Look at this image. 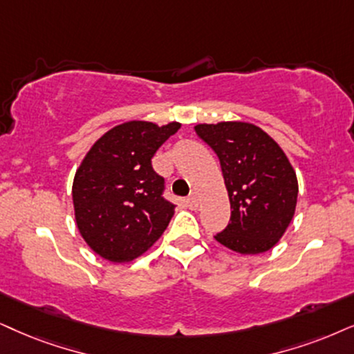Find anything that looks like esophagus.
I'll list each match as a JSON object with an SVG mask.
<instances>
[{
	"instance_id": "1",
	"label": "esophagus",
	"mask_w": 354,
	"mask_h": 354,
	"mask_svg": "<svg viewBox=\"0 0 354 354\" xmlns=\"http://www.w3.org/2000/svg\"><path fill=\"white\" fill-rule=\"evenodd\" d=\"M186 204H187V207L189 209H198V205H199V199H198V196L194 194V192H192L191 196H187V199H186Z\"/></svg>"
}]
</instances>
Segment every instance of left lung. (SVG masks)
Here are the masks:
<instances>
[{
    "label": "left lung",
    "instance_id": "obj_1",
    "mask_svg": "<svg viewBox=\"0 0 354 354\" xmlns=\"http://www.w3.org/2000/svg\"><path fill=\"white\" fill-rule=\"evenodd\" d=\"M194 131L221 160L232 216L216 239L241 254L271 250L284 235L297 204V176L265 131L248 122L198 124Z\"/></svg>",
    "mask_w": 354,
    "mask_h": 354
}]
</instances>
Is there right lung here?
<instances>
[{
	"label": "right lung",
	"instance_id": "right-lung-1",
	"mask_svg": "<svg viewBox=\"0 0 354 354\" xmlns=\"http://www.w3.org/2000/svg\"><path fill=\"white\" fill-rule=\"evenodd\" d=\"M180 122L156 125L131 120L107 131L89 149L73 180L80 234L93 252L127 263L162 236L174 214L163 198L165 180L151 158L178 132Z\"/></svg>",
	"mask_w": 354,
	"mask_h": 354
}]
</instances>
